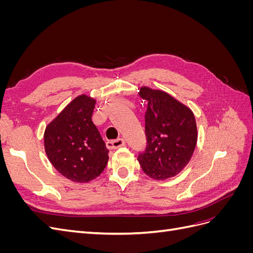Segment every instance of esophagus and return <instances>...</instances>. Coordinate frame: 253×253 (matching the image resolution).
I'll use <instances>...</instances> for the list:
<instances>
[{
    "label": "esophagus",
    "mask_w": 253,
    "mask_h": 253,
    "mask_svg": "<svg viewBox=\"0 0 253 253\" xmlns=\"http://www.w3.org/2000/svg\"><path fill=\"white\" fill-rule=\"evenodd\" d=\"M125 144H126V140L124 138H118V139L110 140L106 142V147L111 150H115V149H118L120 147H124Z\"/></svg>",
    "instance_id": "34e87169"
}]
</instances>
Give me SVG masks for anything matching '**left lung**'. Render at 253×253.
Masks as SVG:
<instances>
[{
    "instance_id": "obj_1",
    "label": "left lung",
    "mask_w": 253,
    "mask_h": 253,
    "mask_svg": "<svg viewBox=\"0 0 253 253\" xmlns=\"http://www.w3.org/2000/svg\"><path fill=\"white\" fill-rule=\"evenodd\" d=\"M139 95L148 102L144 114L147 142L138 153L141 169L157 180L172 177L186 167L194 152V115L165 91L142 87Z\"/></svg>"
}]
</instances>
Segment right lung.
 Instances as JSON below:
<instances>
[{
    "instance_id": "obj_1",
    "label": "right lung",
    "mask_w": 253,
    "mask_h": 253,
    "mask_svg": "<svg viewBox=\"0 0 253 253\" xmlns=\"http://www.w3.org/2000/svg\"><path fill=\"white\" fill-rule=\"evenodd\" d=\"M95 103L85 95L74 99L44 133L49 162L59 173L76 182L95 179L108 165L109 150L91 121Z\"/></svg>"
}]
</instances>
